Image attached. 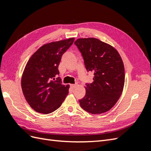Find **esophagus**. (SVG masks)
<instances>
[{"label":"esophagus","mask_w":151,"mask_h":151,"mask_svg":"<svg viewBox=\"0 0 151 151\" xmlns=\"http://www.w3.org/2000/svg\"><path fill=\"white\" fill-rule=\"evenodd\" d=\"M78 87V84H71L70 85V88L72 89H76V88Z\"/></svg>","instance_id":"1"}]
</instances>
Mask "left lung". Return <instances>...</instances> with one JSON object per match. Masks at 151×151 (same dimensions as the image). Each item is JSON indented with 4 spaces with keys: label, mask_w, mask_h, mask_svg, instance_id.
<instances>
[{
    "label": "left lung",
    "mask_w": 151,
    "mask_h": 151,
    "mask_svg": "<svg viewBox=\"0 0 151 151\" xmlns=\"http://www.w3.org/2000/svg\"><path fill=\"white\" fill-rule=\"evenodd\" d=\"M83 57L93 82L87 84L81 108L94 115L109 111L119 99L125 84V68L121 56L111 45L94 38H78L74 42Z\"/></svg>",
    "instance_id": "1"
}]
</instances>
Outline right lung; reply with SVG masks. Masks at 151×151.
<instances>
[{
    "label": "right lung",
    "instance_id": "right-lung-1",
    "mask_svg": "<svg viewBox=\"0 0 151 151\" xmlns=\"http://www.w3.org/2000/svg\"><path fill=\"white\" fill-rule=\"evenodd\" d=\"M70 38L43 45L32 55L21 77V88L26 101L38 113L48 114L61 106L68 93L69 85L53 81L59 74L62 55L72 45Z\"/></svg>",
    "mask_w": 151,
    "mask_h": 151
}]
</instances>
